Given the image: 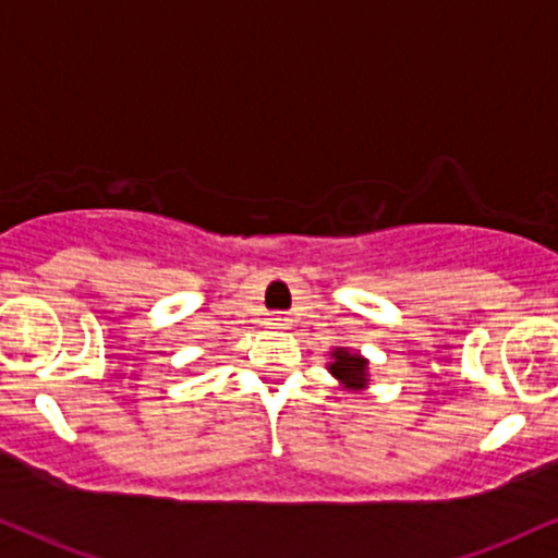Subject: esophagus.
<instances>
[{"label": "esophagus", "mask_w": 558, "mask_h": 558, "mask_svg": "<svg viewBox=\"0 0 558 558\" xmlns=\"http://www.w3.org/2000/svg\"><path fill=\"white\" fill-rule=\"evenodd\" d=\"M265 325H267V330H291L293 319L286 317V314H272V317L267 319Z\"/></svg>", "instance_id": "1"}]
</instances>
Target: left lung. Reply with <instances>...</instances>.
<instances>
[{"label":"left lung","mask_w":558,"mask_h":558,"mask_svg":"<svg viewBox=\"0 0 558 558\" xmlns=\"http://www.w3.org/2000/svg\"><path fill=\"white\" fill-rule=\"evenodd\" d=\"M327 372L340 381V387L348 392H364L372 385V374H368V359L351 348H332L330 361H327Z\"/></svg>","instance_id":"left-lung-1"}]
</instances>
